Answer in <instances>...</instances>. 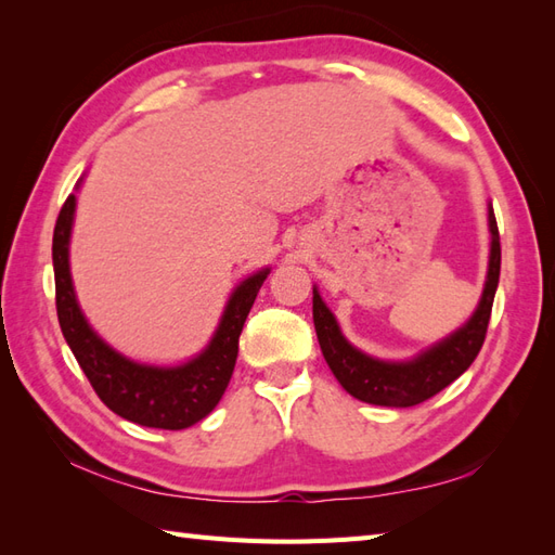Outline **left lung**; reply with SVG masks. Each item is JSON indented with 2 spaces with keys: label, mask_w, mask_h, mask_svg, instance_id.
Wrapping results in <instances>:
<instances>
[{
  "label": "left lung",
  "mask_w": 555,
  "mask_h": 555,
  "mask_svg": "<svg viewBox=\"0 0 555 555\" xmlns=\"http://www.w3.org/2000/svg\"><path fill=\"white\" fill-rule=\"evenodd\" d=\"M489 230H491V256L489 273L482 301H479L475 315L467 323L453 332L437 347L417 356L409 363H382L371 359L361 351H356L351 344L341 337L335 318L327 311V306L313 289V323L318 332L320 349H323L330 371L335 373L339 385L351 397L375 405H391V409H405L433 399L444 387H449L455 377H461L470 363L477 359L482 349L491 306L501 273V242L496 216L489 208Z\"/></svg>",
  "instance_id": "left-lung-1"
}]
</instances>
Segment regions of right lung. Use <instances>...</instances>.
I'll list each match as a JSON object with an SVG mask.
<instances>
[{
	"mask_svg": "<svg viewBox=\"0 0 555 555\" xmlns=\"http://www.w3.org/2000/svg\"><path fill=\"white\" fill-rule=\"evenodd\" d=\"M76 196L68 194L54 225L52 258L56 285V315L68 347L90 379L96 397L130 423L158 429H184L216 409L235 371L240 335L268 270L244 280L230 297L223 320L206 351L178 367L138 365L122 359L94 335L82 318L68 273V237Z\"/></svg>",
	"mask_w": 555,
	"mask_h": 555,
	"instance_id": "right-lung-1",
	"label": "right lung"
}]
</instances>
